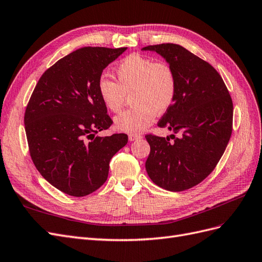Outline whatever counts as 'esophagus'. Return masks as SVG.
Returning <instances> with one entry per match:
<instances>
[{
  "mask_svg": "<svg viewBox=\"0 0 262 262\" xmlns=\"http://www.w3.org/2000/svg\"><path fill=\"white\" fill-rule=\"evenodd\" d=\"M141 138H142L141 134H137V133H131V134H129V140H130V141H136V140L141 139Z\"/></svg>",
  "mask_w": 262,
  "mask_h": 262,
  "instance_id": "34e87169",
  "label": "esophagus"
}]
</instances>
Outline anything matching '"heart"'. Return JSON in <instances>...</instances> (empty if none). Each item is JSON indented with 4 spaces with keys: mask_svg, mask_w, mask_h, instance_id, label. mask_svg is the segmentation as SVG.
Wrapping results in <instances>:
<instances>
[{
    "mask_svg": "<svg viewBox=\"0 0 262 262\" xmlns=\"http://www.w3.org/2000/svg\"><path fill=\"white\" fill-rule=\"evenodd\" d=\"M115 72L118 83L101 76L97 90L105 106L115 114L121 112L131 95L133 106L116 118L119 130L141 132L154 121L156 113L167 112L176 99L177 77L167 62L133 53L119 63Z\"/></svg>",
    "mask_w": 262,
    "mask_h": 262,
    "instance_id": "obj_1",
    "label": "heart"
}]
</instances>
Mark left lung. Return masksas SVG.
<instances>
[{
    "label": "left lung",
    "instance_id": "left-lung-1",
    "mask_svg": "<svg viewBox=\"0 0 262 262\" xmlns=\"http://www.w3.org/2000/svg\"><path fill=\"white\" fill-rule=\"evenodd\" d=\"M168 62L177 77L172 106L157 125L178 133L170 139L146 134L150 152L148 177L169 191L200 184L216 167L233 130V101L217 71L184 47L161 43L144 47Z\"/></svg>",
    "mask_w": 262,
    "mask_h": 262
}]
</instances>
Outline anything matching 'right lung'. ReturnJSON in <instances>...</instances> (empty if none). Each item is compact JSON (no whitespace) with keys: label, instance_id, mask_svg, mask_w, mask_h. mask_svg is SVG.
Masks as SVG:
<instances>
[{"label":"right lung","instance_id":"add662e5","mask_svg":"<svg viewBox=\"0 0 262 262\" xmlns=\"http://www.w3.org/2000/svg\"><path fill=\"white\" fill-rule=\"evenodd\" d=\"M126 48L84 47L55 62L39 78L26 107L29 154L41 176L60 191L84 196L105 184L113 156L128 136L97 133L113 124L97 84Z\"/></svg>","mask_w":262,"mask_h":262}]
</instances>
